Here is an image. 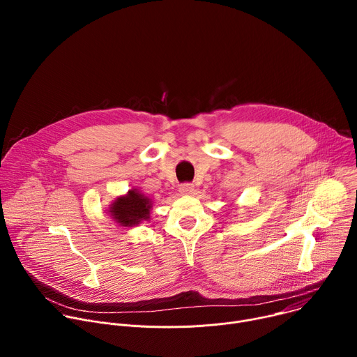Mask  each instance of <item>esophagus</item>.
<instances>
[{"label":"esophagus","mask_w":357,"mask_h":357,"mask_svg":"<svg viewBox=\"0 0 357 357\" xmlns=\"http://www.w3.org/2000/svg\"><path fill=\"white\" fill-rule=\"evenodd\" d=\"M193 190H195V186H193L192 183H182V185L179 186V192H181L182 195H192Z\"/></svg>","instance_id":"34e87169"}]
</instances>
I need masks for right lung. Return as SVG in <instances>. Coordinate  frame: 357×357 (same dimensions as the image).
<instances>
[{
  "instance_id": "right-lung-1",
  "label": "right lung",
  "mask_w": 357,
  "mask_h": 357,
  "mask_svg": "<svg viewBox=\"0 0 357 357\" xmlns=\"http://www.w3.org/2000/svg\"><path fill=\"white\" fill-rule=\"evenodd\" d=\"M152 202L138 189H130L127 195L119 196L110 205V215L120 226H138L142 220L149 219Z\"/></svg>"
}]
</instances>
